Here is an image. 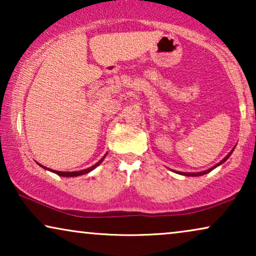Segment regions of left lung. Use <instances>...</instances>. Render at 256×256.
<instances>
[{"instance_id":"obj_1","label":"left lung","mask_w":256,"mask_h":256,"mask_svg":"<svg viewBox=\"0 0 256 256\" xmlns=\"http://www.w3.org/2000/svg\"><path fill=\"white\" fill-rule=\"evenodd\" d=\"M233 150H234V149H233ZM233 150H232V152H230L228 154V155H227V156L225 157V158H224L222 160H220V162H219L218 164H216V166H214L210 168V169H208V170L202 171V172H177V174H184V176H194V177H196V176H202V174H208V172H210V171H212L213 169H214V168H216V166H220V164H222L224 162H225V160H226L227 158H228V157H230V155H232Z\"/></svg>"}]
</instances>
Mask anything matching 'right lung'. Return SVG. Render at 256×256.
Returning <instances> with one entry per match:
<instances>
[{"mask_svg":"<svg viewBox=\"0 0 256 256\" xmlns=\"http://www.w3.org/2000/svg\"><path fill=\"white\" fill-rule=\"evenodd\" d=\"M107 155V154H106ZM106 155H104L102 158H101L99 162L98 163H96L94 164V166H92L90 168H87V169H84V170H79V171H74V172H68V171H66V172H64V171H57V170H50V169H48V168H45V166H42V164H40V166H42V168H44V169H46V170H50L51 172H54V174H59V176H62V177H76V176H80V174H88L90 171H92V170H94L96 169V168L99 166V164L102 162L104 160V157H106Z\"/></svg>","mask_w":256,"mask_h":256,"instance_id":"add662e5","label":"right lung"}]
</instances>
